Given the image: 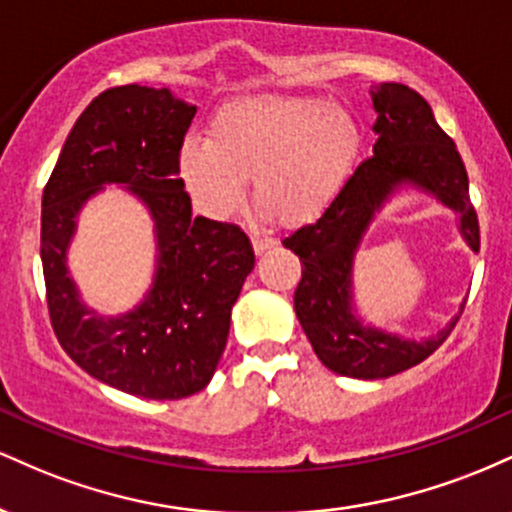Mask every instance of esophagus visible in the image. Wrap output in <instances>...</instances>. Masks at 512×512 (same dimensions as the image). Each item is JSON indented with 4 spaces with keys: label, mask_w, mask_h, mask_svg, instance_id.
Wrapping results in <instances>:
<instances>
[{
    "label": "esophagus",
    "mask_w": 512,
    "mask_h": 512,
    "mask_svg": "<svg viewBox=\"0 0 512 512\" xmlns=\"http://www.w3.org/2000/svg\"><path fill=\"white\" fill-rule=\"evenodd\" d=\"M276 245L274 238H267V236H252V248H255V255H262V252L272 250Z\"/></svg>",
    "instance_id": "1"
}]
</instances>
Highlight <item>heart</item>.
<instances>
[{"label":"heart","mask_w":512,"mask_h":512,"mask_svg":"<svg viewBox=\"0 0 512 512\" xmlns=\"http://www.w3.org/2000/svg\"><path fill=\"white\" fill-rule=\"evenodd\" d=\"M361 151V129L320 98H243L211 120L209 142L190 137L180 170L195 202L214 219L231 216L252 178L262 214L284 226L317 219L342 192Z\"/></svg>","instance_id":"heart-1"}]
</instances>
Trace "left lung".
I'll use <instances>...</instances> for the list:
<instances>
[{
  "instance_id": "left-lung-1",
  "label": "left lung",
  "mask_w": 512,
  "mask_h": 512,
  "mask_svg": "<svg viewBox=\"0 0 512 512\" xmlns=\"http://www.w3.org/2000/svg\"><path fill=\"white\" fill-rule=\"evenodd\" d=\"M370 93L378 113L373 156L354 170L320 219L284 240L301 257L303 276L293 308L305 337L327 368L361 380L390 378L421 363L448 339L462 315L460 310L438 334L414 342L363 325L354 313V255L375 211L397 187L414 185L457 211L462 238L479 252V219L469 202L467 170L431 105L404 84H380Z\"/></svg>"
}]
</instances>
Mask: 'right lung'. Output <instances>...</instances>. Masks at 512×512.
Instances as JSON below:
<instances>
[{
	"label": "right lung",
	"instance_id": "obj_1",
	"mask_svg": "<svg viewBox=\"0 0 512 512\" xmlns=\"http://www.w3.org/2000/svg\"><path fill=\"white\" fill-rule=\"evenodd\" d=\"M195 113L168 88H108L79 115L43 190L40 260L52 330L88 375L146 399H182L209 385L231 308L255 267L236 223L192 216L180 149ZM105 184H127L143 199L159 250L147 298L117 318L86 309L66 269L75 216Z\"/></svg>",
	"mask_w": 512,
	"mask_h": 512
}]
</instances>
